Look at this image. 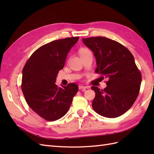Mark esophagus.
Segmentation results:
<instances>
[{"label":"esophagus","mask_w":154,"mask_h":154,"mask_svg":"<svg viewBox=\"0 0 154 154\" xmlns=\"http://www.w3.org/2000/svg\"><path fill=\"white\" fill-rule=\"evenodd\" d=\"M89 87L88 86H84V85H79V89H89Z\"/></svg>","instance_id":"1"}]
</instances>
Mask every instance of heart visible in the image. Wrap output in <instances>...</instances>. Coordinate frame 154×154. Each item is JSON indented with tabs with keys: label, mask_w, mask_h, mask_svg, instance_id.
Returning <instances> with one entry per match:
<instances>
[{
	"label": "heart",
	"mask_w": 154,
	"mask_h": 154,
	"mask_svg": "<svg viewBox=\"0 0 154 154\" xmlns=\"http://www.w3.org/2000/svg\"><path fill=\"white\" fill-rule=\"evenodd\" d=\"M89 51V50H85V49H84V50H82L81 51V52H84V51Z\"/></svg>",
	"instance_id": "heart-1"
}]
</instances>
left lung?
Wrapping results in <instances>:
<instances>
[{
    "mask_svg": "<svg viewBox=\"0 0 154 154\" xmlns=\"http://www.w3.org/2000/svg\"><path fill=\"white\" fill-rule=\"evenodd\" d=\"M83 42L96 58L95 72L108 80L103 90L91 87L96 93L94 110L106 118L122 115L134 103L141 85L142 75L134 57L126 47L109 38H83Z\"/></svg>",
    "mask_w": 154,
    "mask_h": 154,
    "instance_id": "obj_1",
    "label": "left lung"
}]
</instances>
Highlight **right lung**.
<instances>
[{
  "label": "right lung",
  "mask_w": 154,
  "mask_h": 154,
  "mask_svg": "<svg viewBox=\"0 0 154 154\" xmlns=\"http://www.w3.org/2000/svg\"><path fill=\"white\" fill-rule=\"evenodd\" d=\"M79 37L54 40L35 50L22 70V90L26 103L39 116L48 121L67 113L79 88L70 83L58 87L55 81L63 68L69 51Z\"/></svg>",
  "instance_id": "add662e5"
}]
</instances>
